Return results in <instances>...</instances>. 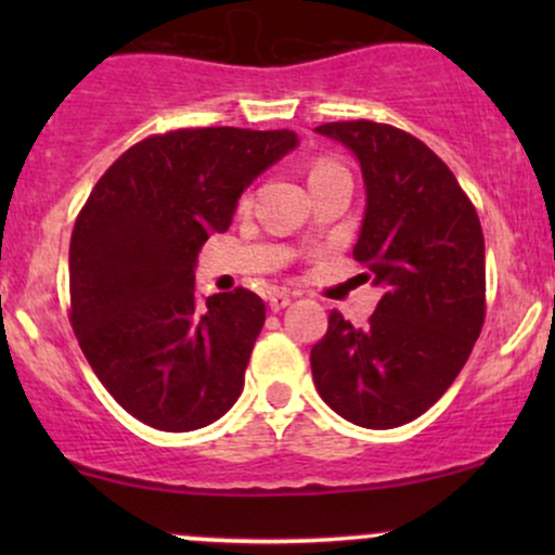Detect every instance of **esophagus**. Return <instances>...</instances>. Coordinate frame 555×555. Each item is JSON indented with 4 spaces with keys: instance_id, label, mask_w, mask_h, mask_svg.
<instances>
[{
    "instance_id": "1",
    "label": "esophagus",
    "mask_w": 555,
    "mask_h": 555,
    "mask_svg": "<svg viewBox=\"0 0 555 555\" xmlns=\"http://www.w3.org/2000/svg\"><path fill=\"white\" fill-rule=\"evenodd\" d=\"M289 302H292L289 292H273V295L269 297V305H271L273 313H279V310H284Z\"/></svg>"
}]
</instances>
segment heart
I'll list each match as a JSON object with an SVG mask.
<instances>
[{
    "label": "heart",
    "mask_w": 555,
    "mask_h": 555,
    "mask_svg": "<svg viewBox=\"0 0 555 555\" xmlns=\"http://www.w3.org/2000/svg\"><path fill=\"white\" fill-rule=\"evenodd\" d=\"M334 171H347L344 167H339L336 162H328V158H323V162H315L313 169H310V180H318V177H326V175H334Z\"/></svg>",
    "instance_id": "1"
}]
</instances>
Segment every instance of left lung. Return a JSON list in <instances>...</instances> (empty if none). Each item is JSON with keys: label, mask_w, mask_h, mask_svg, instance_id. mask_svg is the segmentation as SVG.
Listing matches in <instances>:
<instances>
[{"label": "left lung", "mask_w": 555, "mask_h": 555, "mask_svg": "<svg viewBox=\"0 0 555 555\" xmlns=\"http://www.w3.org/2000/svg\"><path fill=\"white\" fill-rule=\"evenodd\" d=\"M315 130L358 156L367 206L352 253L384 297L362 328L331 310L313 380L349 423L399 428L454 384L486 323L482 227L451 169L410 132L371 119Z\"/></svg>", "instance_id": "1"}]
</instances>
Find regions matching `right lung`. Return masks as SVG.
Instances as JSON below:
<instances>
[{
  "label": "right lung",
  "instance_id": "add662e5",
  "mask_svg": "<svg viewBox=\"0 0 555 555\" xmlns=\"http://www.w3.org/2000/svg\"><path fill=\"white\" fill-rule=\"evenodd\" d=\"M297 145L292 130L188 127L104 171L69 240V323L122 410L156 430L219 420L245 386L266 321L256 292L195 295V258L242 190Z\"/></svg>",
  "mask_w": 555,
  "mask_h": 555
}]
</instances>
